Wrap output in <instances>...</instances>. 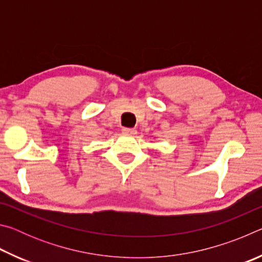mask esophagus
<instances>
[{
    "mask_svg": "<svg viewBox=\"0 0 262 262\" xmlns=\"http://www.w3.org/2000/svg\"><path fill=\"white\" fill-rule=\"evenodd\" d=\"M122 133L125 135H135L136 134V129H133V128H122Z\"/></svg>",
    "mask_w": 262,
    "mask_h": 262,
    "instance_id": "34e87169",
    "label": "esophagus"
}]
</instances>
